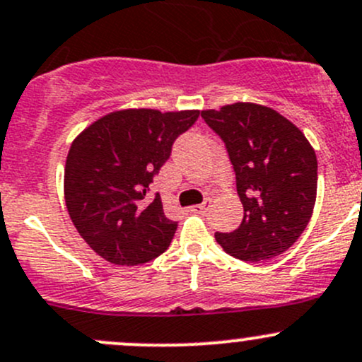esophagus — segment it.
<instances>
[{
	"label": "esophagus",
	"instance_id": "esophagus-1",
	"mask_svg": "<svg viewBox=\"0 0 362 362\" xmlns=\"http://www.w3.org/2000/svg\"><path fill=\"white\" fill-rule=\"evenodd\" d=\"M210 203H211L210 199H204V203L203 204H197V206H194L192 211L194 213H206L208 208H210Z\"/></svg>",
	"mask_w": 362,
	"mask_h": 362
}]
</instances>
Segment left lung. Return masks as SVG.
<instances>
[{
    "label": "left lung",
    "instance_id": "1",
    "mask_svg": "<svg viewBox=\"0 0 362 362\" xmlns=\"http://www.w3.org/2000/svg\"><path fill=\"white\" fill-rule=\"evenodd\" d=\"M201 117L226 144L245 216L238 229L215 232L230 257L271 260L296 243L317 194V158L302 132L274 109L238 102Z\"/></svg>",
    "mask_w": 362,
    "mask_h": 362
}]
</instances>
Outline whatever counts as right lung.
Segmentation results:
<instances>
[{"instance_id": "right-lung-1", "label": "right lung", "mask_w": 362, "mask_h": 362, "mask_svg": "<svg viewBox=\"0 0 362 362\" xmlns=\"http://www.w3.org/2000/svg\"><path fill=\"white\" fill-rule=\"evenodd\" d=\"M199 111L128 109L100 117L72 142L64 192L79 235L114 265H140L168 250L177 222L151 184Z\"/></svg>"}]
</instances>
